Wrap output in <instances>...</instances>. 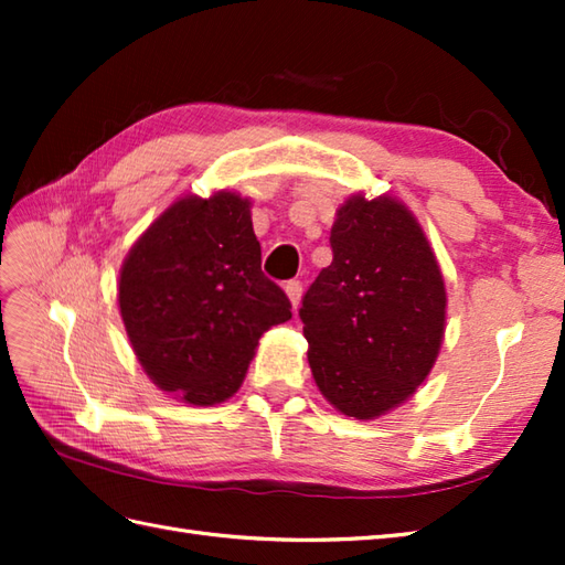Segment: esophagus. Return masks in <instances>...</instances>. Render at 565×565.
Wrapping results in <instances>:
<instances>
[{"mask_svg": "<svg viewBox=\"0 0 565 565\" xmlns=\"http://www.w3.org/2000/svg\"><path fill=\"white\" fill-rule=\"evenodd\" d=\"M284 291H286V296H289V301H291V308L296 310V308H298V303H301V291H303V286H301V281H286V286H284Z\"/></svg>", "mask_w": 565, "mask_h": 565, "instance_id": "1", "label": "esophagus"}]
</instances>
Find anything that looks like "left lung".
<instances>
[{"label": "left lung", "instance_id": "1", "mask_svg": "<svg viewBox=\"0 0 565 565\" xmlns=\"http://www.w3.org/2000/svg\"><path fill=\"white\" fill-rule=\"evenodd\" d=\"M332 264L303 306L308 364L326 401L376 419L413 398L447 328V286L415 213L391 194L347 196L330 231Z\"/></svg>", "mask_w": 565, "mask_h": 565}]
</instances>
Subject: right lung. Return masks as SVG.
<instances>
[{
  "label": "right lung",
  "mask_w": 565,
  "mask_h": 565,
  "mask_svg": "<svg viewBox=\"0 0 565 565\" xmlns=\"http://www.w3.org/2000/svg\"><path fill=\"white\" fill-rule=\"evenodd\" d=\"M118 308L142 371L189 405H215L243 386L259 338L291 318L262 274L252 201L237 191L177 199L118 271Z\"/></svg>",
  "instance_id": "right-lung-1"
}]
</instances>
